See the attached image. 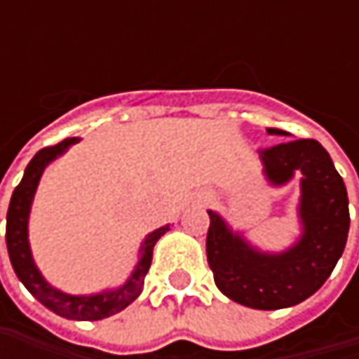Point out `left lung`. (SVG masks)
<instances>
[{
	"mask_svg": "<svg viewBox=\"0 0 359 359\" xmlns=\"http://www.w3.org/2000/svg\"><path fill=\"white\" fill-rule=\"evenodd\" d=\"M268 133L287 135L282 130ZM259 154L264 172L276 186L290 182L294 172L304 175L302 238L283 254H259L219 215L208 212L205 252L224 296L254 310H282L313 296L336 268L350 231L348 191L330 154L316 140L282 142Z\"/></svg>",
	"mask_w": 359,
	"mask_h": 359,
	"instance_id": "8db88e82",
	"label": "left lung"
}]
</instances>
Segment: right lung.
Here are the masks:
<instances>
[{"label": "right lung", "mask_w": 359, "mask_h": 359, "mask_svg": "<svg viewBox=\"0 0 359 359\" xmlns=\"http://www.w3.org/2000/svg\"><path fill=\"white\" fill-rule=\"evenodd\" d=\"M77 142H79V137H67L57 145L43 147L27 163L20 186L13 189L11 201H9L6 243L7 254H9L15 276L20 278V282L29 290V294L39 304H43L48 310L62 316V318H67V320L93 322V320L109 318V316L118 313L123 308H128L131 302L142 294L145 273L149 271V266H151L154 245L170 229V226L156 229L154 233H149L145 238V241L142 243V250H140L142 257H140V262L135 266V271L131 273L130 280L118 290L104 292V294H97V296H69V294H63V292H57L55 287H51L41 278L39 269L35 268L32 250H29V241H27V217H29V208H32L35 187L39 184V177L46 170V165L51 159L62 156L69 145L77 144Z\"/></svg>", "instance_id": "add662e5"}]
</instances>
